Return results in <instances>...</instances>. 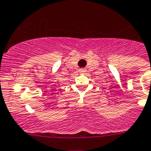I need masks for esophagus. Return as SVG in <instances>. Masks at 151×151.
Segmentation results:
<instances>
[{
  "label": "esophagus",
  "mask_w": 151,
  "mask_h": 151,
  "mask_svg": "<svg viewBox=\"0 0 151 151\" xmlns=\"http://www.w3.org/2000/svg\"><path fill=\"white\" fill-rule=\"evenodd\" d=\"M85 72H86V69H85V68H81L80 70H79V73H85Z\"/></svg>",
  "instance_id": "1"
}]
</instances>
